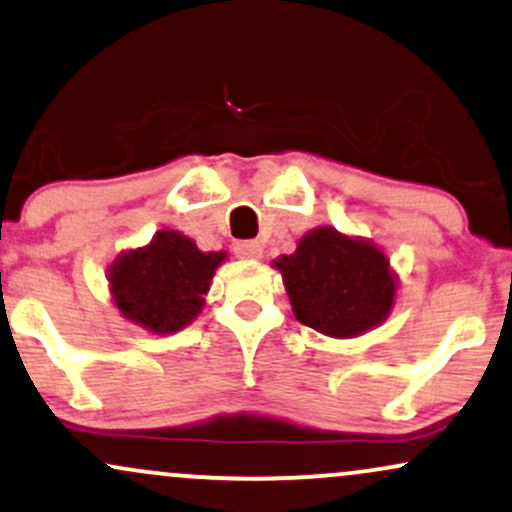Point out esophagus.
I'll use <instances>...</instances> for the list:
<instances>
[{"label": "esophagus", "mask_w": 512, "mask_h": 512, "mask_svg": "<svg viewBox=\"0 0 512 512\" xmlns=\"http://www.w3.org/2000/svg\"><path fill=\"white\" fill-rule=\"evenodd\" d=\"M234 254L239 258H261L263 246L261 242H254V239H244V242L234 244Z\"/></svg>", "instance_id": "esophagus-1"}]
</instances>
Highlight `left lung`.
Returning <instances> with one entry per match:
<instances>
[{
  "instance_id": "8db88e82",
  "label": "left lung",
  "mask_w": 512,
  "mask_h": 512,
  "mask_svg": "<svg viewBox=\"0 0 512 512\" xmlns=\"http://www.w3.org/2000/svg\"><path fill=\"white\" fill-rule=\"evenodd\" d=\"M275 268L297 321L330 338L362 335L393 309L395 278L386 254L333 227L311 230Z\"/></svg>"
}]
</instances>
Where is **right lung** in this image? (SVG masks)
<instances>
[{
	"mask_svg": "<svg viewBox=\"0 0 512 512\" xmlns=\"http://www.w3.org/2000/svg\"><path fill=\"white\" fill-rule=\"evenodd\" d=\"M225 251H198L184 234L162 230L143 249L117 256L110 268L117 309L153 333H177L201 314Z\"/></svg>",
	"mask_w": 512,
	"mask_h": 512,
	"instance_id": "obj_1",
	"label": "right lung"
}]
</instances>
